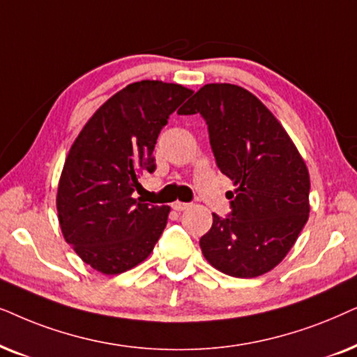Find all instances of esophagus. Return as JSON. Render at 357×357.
<instances>
[{
    "label": "esophagus",
    "mask_w": 357,
    "mask_h": 357,
    "mask_svg": "<svg viewBox=\"0 0 357 357\" xmlns=\"http://www.w3.org/2000/svg\"><path fill=\"white\" fill-rule=\"evenodd\" d=\"M189 207H191V204H188V202H179V201L173 202V208H174V211H178V212L186 211V208H189Z\"/></svg>",
    "instance_id": "1"
}]
</instances>
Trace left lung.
Listing matches in <instances>:
<instances>
[{
  "instance_id": "1",
  "label": "left lung",
  "mask_w": 357,
  "mask_h": 357,
  "mask_svg": "<svg viewBox=\"0 0 357 357\" xmlns=\"http://www.w3.org/2000/svg\"><path fill=\"white\" fill-rule=\"evenodd\" d=\"M202 114L217 166L236 189L227 218L212 213L199 240L204 258L223 274L258 278L296 243L310 212V174L296 144L248 89L230 83L202 86L179 114Z\"/></svg>"
}]
</instances>
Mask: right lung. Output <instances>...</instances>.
Listing matches in <instances>:
<instances>
[{"label":"right lung","instance_id":"1","mask_svg":"<svg viewBox=\"0 0 357 357\" xmlns=\"http://www.w3.org/2000/svg\"><path fill=\"white\" fill-rule=\"evenodd\" d=\"M192 94L158 79L132 83L89 117L66 155L56 212L61 235L98 273H126L149 258L171 207L145 204L144 169L153 173L155 144L178 106Z\"/></svg>","mask_w":357,"mask_h":357}]
</instances>
